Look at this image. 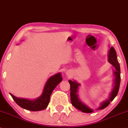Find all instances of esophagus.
<instances>
[{"mask_svg":"<svg viewBox=\"0 0 128 128\" xmlns=\"http://www.w3.org/2000/svg\"><path fill=\"white\" fill-rule=\"evenodd\" d=\"M67 74H68V76H69V75H70V74H69V73H67Z\"/></svg>","mask_w":128,"mask_h":128,"instance_id":"1","label":"esophagus"}]
</instances>
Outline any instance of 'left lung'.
I'll return each instance as SVG.
<instances>
[{"instance_id": "left-lung-1", "label": "left lung", "mask_w": 128, "mask_h": 128, "mask_svg": "<svg viewBox=\"0 0 128 128\" xmlns=\"http://www.w3.org/2000/svg\"><path fill=\"white\" fill-rule=\"evenodd\" d=\"M108 56V62L112 64L116 69V70L113 73L115 76L114 80V87L113 89H112V92L110 93L108 99L101 103V106L97 110H102L107 107L110 104L111 101H113L114 98L117 96L118 89H119L120 82V68L119 63H118V58H117L116 52L113 46L111 47L109 50ZM68 82L70 84V99L72 105L76 107L77 109L82 111L84 113H89L93 112L94 110L90 108L86 105H85L78 98V94L77 92L78 91V88H79L80 84L77 83L76 82L70 80H69Z\"/></svg>"}]
</instances>
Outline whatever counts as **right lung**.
<instances>
[{
    "mask_svg": "<svg viewBox=\"0 0 128 128\" xmlns=\"http://www.w3.org/2000/svg\"><path fill=\"white\" fill-rule=\"evenodd\" d=\"M62 78L60 73L56 74L49 78L44 85L42 94L36 100H30L25 98H17L10 93V95L15 102L23 108L33 112L44 110L48 106L52 91L62 81Z\"/></svg>",
    "mask_w": 128,
    "mask_h": 128,
    "instance_id": "right-lung-1",
    "label": "right lung"
}]
</instances>
